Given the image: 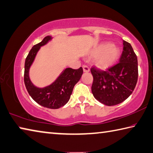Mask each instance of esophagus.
Wrapping results in <instances>:
<instances>
[{
  "mask_svg": "<svg viewBox=\"0 0 153 153\" xmlns=\"http://www.w3.org/2000/svg\"><path fill=\"white\" fill-rule=\"evenodd\" d=\"M83 69H84V72H89L90 71V68H89V67L88 65H83Z\"/></svg>",
  "mask_w": 153,
  "mask_h": 153,
  "instance_id": "34e87169",
  "label": "esophagus"
}]
</instances>
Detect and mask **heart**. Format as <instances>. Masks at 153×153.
Segmentation results:
<instances>
[{
	"mask_svg": "<svg viewBox=\"0 0 153 153\" xmlns=\"http://www.w3.org/2000/svg\"><path fill=\"white\" fill-rule=\"evenodd\" d=\"M120 55V49L111 43H104L100 45L93 52L94 57H97L96 63L101 69H107L117 61Z\"/></svg>",
	"mask_w": 153,
	"mask_h": 153,
	"instance_id": "heart-1",
	"label": "heart"
}]
</instances>
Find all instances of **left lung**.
<instances>
[{"instance_id":"left-lung-1","label":"left lung","mask_w":153,"mask_h":153,"mask_svg":"<svg viewBox=\"0 0 153 153\" xmlns=\"http://www.w3.org/2000/svg\"><path fill=\"white\" fill-rule=\"evenodd\" d=\"M94 80L91 91L97 100L106 105L120 104L134 91L138 80L137 55L129 43L123 40V51L119 62L100 70L91 68Z\"/></svg>"}]
</instances>
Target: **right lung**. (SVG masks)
<instances>
[{
	"instance_id": "obj_1",
	"label": "right lung",
	"mask_w": 153,
	"mask_h": 153,
	"mask_svg": "<svg viewBox=\"0 0 153 153\" xmlns=\"http://www.w3.org/2000/svg\"><path fill=\"white\" fill-rule=\"evenodd\" d=\"M51 39V36H47L30 50L25 63L24 82L29 95L37 104L50 109H57L68 103L74 85L81 78L83 68H66L52 84L43 88L35 87L29 79V68L41 47Z\"/></svg>"
}]
</instances>
